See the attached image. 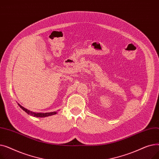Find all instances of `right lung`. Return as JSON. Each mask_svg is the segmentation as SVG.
<instances>
[{
    "instance_id": "right-lung-1",
    "label": "right lung",
    "mask_w": 159,
    "mask_h": 159,
    "mask_svg": "<svg viewBox=\"0 0 159 159\" xmlns=\"http://www.w3.org/2000/svg\"><path fill=\"white\" fill-rule=\"evenodd\" d=\"M19 106L22 108V109L25 111L28 114L31 115L33 116H37V117H46V116H52L53 115L57 114L56 111H53V112H49V113H35V112H32L26 108H24L23 106H22L21 105H20L19 104H18Z\"/></svg>"
}]
</instances>
